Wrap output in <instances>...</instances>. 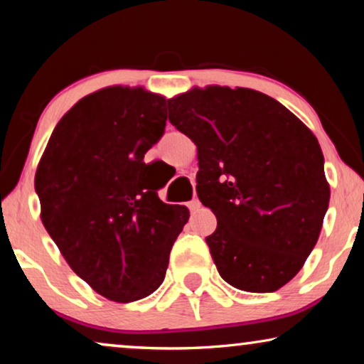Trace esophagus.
<instances>
[{
    "mask_svg": "<svg viewBox=\"0 0 364 364\" xmlns=\"http://www.w3.org/2000/svg\"><path fill=\"white\" fill-rule=\"evenodd\" d=\"M187 207L191 208V212H196V210H198V208H200V202H198V198H192V200L187 203Z\"/></svg>",
    "mask_w": 364,
    "mask_h": 364,
    "instance_id": "1",
    "label": "esophagus"
}]
</instances>
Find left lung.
I'll return each instance as SVG.
<instances>
[{
	"label": "left lung",
	"mask_w": 364,
	"mask_h": 364,
	"mask_svg": "<svg viewBox=\"0 0 364 364\" xmlns=\"http://www.w3.org/2000/svg\"><path fill=\"white\" fill-rule=\"evenodd\" d=\"M167 107L197 146V196L217 217L205 242L218 273L238 290L277 291L300 272L328 210L316 137L253 89H192Z\"/></svg>",
	"instance_id": "obj_1"
}]
</instances>
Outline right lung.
<instances>
[{
	"label": "right lung",
	"mask_w": 364,
	"mask_h": 364,
	"mask_svg": "<svg viewBox=\"0 0 364 364\" xmlns=\"http://www.w3.org/2000/svg\"><path fill=\"white\" fill-rule=\"evenodd\" d=\"M166 99L106 87L82 97L54 127L34 188L41 220L77 277L107 300L146 298L166 278L188 220L168 205L144 154L166 132Z\"/></svg>",
	"instance_id": "right-lung-1"
}]
</instances>
